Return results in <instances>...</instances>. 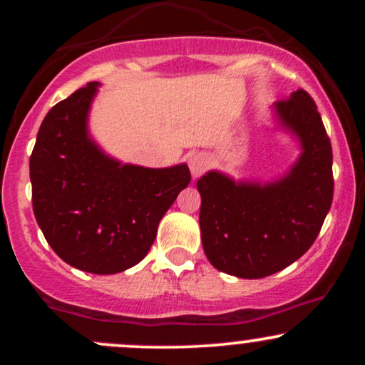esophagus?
Segmentation results:
<instances>
[{
  "mask_svg": "<svg viewBox=\"0 0 365 365\" xmlns=\"http://www.w3.org/2000/svg\"><path fill=\"white\" fill-rule=\"evenodd\" d=\"M188 166H190L192 177H200L209 168V158L202 153L194 154V156H190V159H188Z\"/></svg>",
  "mask_w": 365,
  "mask_h": 365,
  "instance_id": "obj_1",
  "label": "esophagus"
}]
</instances>
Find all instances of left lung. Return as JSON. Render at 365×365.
<instances>
[{"instance_id": "left-lung-1", "label": "left lung", "mask_w": 365, "mask_h": 365, "mask_svg": "<svg viewBox=\"0 0 365 365\" xmlns=\"http://www.w3.org/2000/svg\"><path fill=\"white\" fill-rule=\"evenodd\" d=\"M274 108L304 149L287 177L259 185L209 171L197 182L204 252L238 278H264L302 257L333 202V150L314 99L299 89Z\"/></svg>"}]
</instances>
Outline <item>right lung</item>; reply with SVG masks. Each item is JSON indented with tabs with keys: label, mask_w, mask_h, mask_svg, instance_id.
I'll return each mask as SVG.
<instances>
[{
	"label": "right lung",
	"mask_w": 365,
	"mask_h": 365,
	"mask_svg": "<svg viewBox=\"0 0 365 365\" xmlns=\"http://www.w3.org/2000/svg\"><path fill=\"white\" fill-rule=\"evenodd\" d=\"M98 83L54 104L31 154L32 207L51 249L65 262L113 274L140 262L158 225L190 183L187 165H120L87 137V111Z\"/></svg>",
	"instance_id": "right-lung-1"
}]
</instances>
